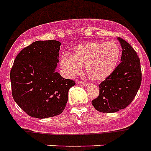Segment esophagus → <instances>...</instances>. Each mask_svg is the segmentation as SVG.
I'll return each instance as SVG.
<instances>
[{"label":"esophagus","mask_w":151,"mask_h":151,"mask_svg":"<svg viewBox=\"0 0 151 151\" xmlns=\"http://www.w3.org/2000/svg\"><path fill=\"white\" fill-rule=\"evenodd\" d=\"M76 83L78 85L81 86H86V83H85L84 82H82V81H77Z\"/></svg>","instance_id":"1"}]
</instances>
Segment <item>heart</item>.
<instances>
[{"instance_id":"obj_1","label":"heart","mask_w":151,"mask_h":151,"mask_svg":"<svg viewBox=\"0 0 151 151\" xmlns=\"http://www.w3.org/2000/svg\"><path fill=\"white\" fill-rule=\"evenodd\" d=\"M121 57V47L114 41L90 42L75 48L72 55H64L60 61L61 69L68 76L79 74L86 67L87 76L102 82L113 73Z\"/></svg>"}]
</instances>
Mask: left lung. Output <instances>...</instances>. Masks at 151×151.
<instances>
[{"label":"left lung","instance_id":"obj_1","mask_svg":"<svg viewBox=\"0 0 151 151\" xmlns=\"http://www.w3.org/2000/svg\"><path fill=\"white\" fill-rule=\"evenodd\" d=\"M121 44V63L111 76L99 85L100 94L92 101L98 111L114 113L131 104L140 87V61L129 43L118 38Z\"/></svg>","mask_w":151,"mask_h":151}]
</instances>
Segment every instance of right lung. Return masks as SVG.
Returning a JSON list of instances; mask_svg holds the SVG:
<instances>
[{"label":"right lung","instance_id":"add662e5","mask_svg":"<svg viewBox=\"0 0 151 151\" xmlns=\"http://www.w3.org/2000/svg\"><path fill=\"white\" fill-rule=\"evenodd\" d=\"M60 46L57 40L33 42L14 59L10 73L12 96L32 118L61 114L68 101V90L76 84L56 72Z\"/></svg>","mask_w":151,"mask_h":151}]
</instances>
